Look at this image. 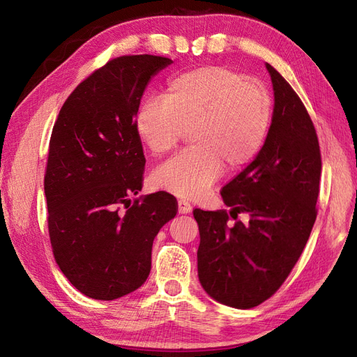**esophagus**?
<instances>
[{"label": "esophagus", "instance_id": "esophagus-1", "mask_svg": "<svg viewBox=\"0 0 357 357\" xmlns=\"http://www.w3.org/2000/svg\"><path fill=\"white\" fill-rule=\"evenodd\" d=\"M178 213L180 214H189V213H192V205L188 202V201H185V199H178Z\"/></svg>", "mask_w": 357, "mask_h": 357}]
</instances>
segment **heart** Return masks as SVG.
Masks as SVG:
<instances>
[{"label":"heart","mask_w":357,"mask_h":357,"mask_svg":"<svg viewBox=\"0 0 357 357\" xmlns=\"http://www.w3.org/2000/svg\"><path fill=\"white\" fill-rule=\"evenodd\" d=\"M273 117L266 86L226 67H201L171 77L160 100L139 105L134 128L153 156L177 146L189 131V147L152 174V186L178 198L198 199L222 176L261 150Z\"/></svg>","instance_id":"b5f03b06"}]
</instances>
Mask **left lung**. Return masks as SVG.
Returning <instances> with one entry per match:
<instances>
[{
  "label": "left lung",
  "instance_id": "obj_1",
  "mask_svg": "<svg viewBox=\"0 0 357 357\" xmlns=\"http://www.w3.org/2000/svg\"><path fill=\"white\" fill-rule=\"evenodd\" d=\"M274 89L271 126L255 160L222 189L231 208L193 210L198 277L220 304L248 310L271 298L304 250L316 222L321 172L314 125L291 86L266 63ZM251 215L227 228L229 215Z\"/></svg>",
  "mask_w": 357,
  "mask_h": 357
}]
</instances>
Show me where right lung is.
Wrapping results in <instances>:
<instances>
[{"instance_id":"obj_1","label":"right lung","mask_w":357,"mask_h":357,"mask_svg":"<svg viewBox=\"0 0 357 357\" xmlns=\"http://www.w3.org/2000/svg\"><path fill=\"white\" fill-rule=\"evenodd\" d=\"M171 63L153 55L109 61L73 91L53 126L45 176L52 250L70 283L92 299L142 286L155 236L177 214L167 192L131 204L146 165L135 114L150 79Z\"/></svg>"}]
</instances>
